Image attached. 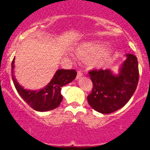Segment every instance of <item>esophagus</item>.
I'll use <instances>...</instances> for the list:
<instances>
[{"mask_svg":"<svg viewBox=\"0 0 150 150\" xmlns=\"http://www.w3.org/2000/svg\"><path fill=\"white\" fill-rule=\"evenodd\" d=\"M82 76H83V73H82L81 71H77V75H76V79H79V78L82 77Z\"/></svg>","mask_w":150,"mask_h":150,"instance_id":"obj_1","label":"esophagus"}]
</instances>
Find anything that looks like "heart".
<instances>
[{"mask_svg":"<svg viewBox=\"0 0 150 150\" xmlns=\"http://www.w3.org/2000/svg\"><path fill=\"white\" fill-rule=\"evenodd\" d=\"M104 46V43L99 40L85 41L76 46L75 53L83 60L88 59L87 63L90 67L98 68L109 62L113 54L112 47Z\"/></svg>","mask_w":150,"mask_h":150,"instance_id":"b5f03b06","label":"heart"}]
</instances>
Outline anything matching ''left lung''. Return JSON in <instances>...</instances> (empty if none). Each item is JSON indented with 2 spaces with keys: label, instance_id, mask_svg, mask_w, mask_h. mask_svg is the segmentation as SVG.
<instances>
[{
  "label": "left lung",
  "instance_id": "left-lung-1",
  "mask_svg": "<svg viewBox=\"0 0 150 150\" xmlns=\"http://www.w3.org/2000/svg\"><path fill=\"white\" fill-rule=\"evenodd\" d=\"M119 74L110 69L89 71L93 88L87 97L89 105L95 110L107 114L120 110L131 99L137 88L139 79L137 57L126 54Z\"/></svg>",
  "mask_w": 150,
  "mask_h": 150
}]
</instances>
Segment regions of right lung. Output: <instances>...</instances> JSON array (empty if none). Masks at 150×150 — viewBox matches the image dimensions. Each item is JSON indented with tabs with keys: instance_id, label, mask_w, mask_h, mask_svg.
<instances>
[{
	"instance_id": "add662e5",
	"label": "right lung",
	"mask_w": 150,
	"mask_h": 150,
	"mask_svg": "<svg viewBox=\"0 0 150 150\" xmlns=\"http://www.w3.org/2000/svg\"><path fill=\"white\" fill-rule=\"evenodd\" d=\"M14 62H12V79L18 93L31 108L40 112L54 110L60 105L63 96L61 94L62 87L71 83L76 76L75 70H57L51 81L46 86L39 90L24 88L18 84L14 76Z\"/></svg>"
}]
</instances>
